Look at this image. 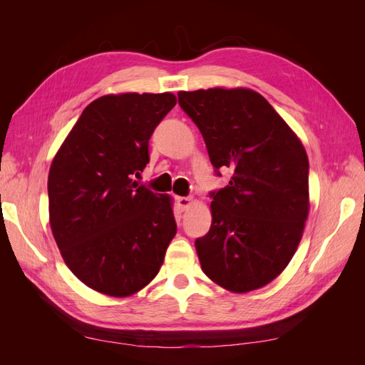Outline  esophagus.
Segmentation results:
<instances>
[{
	"mask_svg": "<svg viewBox=\"0 0 365 365\" xmlns=\"http://www.w3.org/2000/svg\"><path fill=\"white\" fill-rule=\"evenodd\" d=\"M176 202H178V207L181 210H185V208H189L190 204L193 202V197L192 196H180L178 200H176Z\"/></svg>",
	"mask_w": 365,
	"mask_h": 365,
	"instance_id": "esophagus-1",
	"label": "esophagus"
}]
</instances>
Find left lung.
I'll return each instance as SVG.
<instances>
[{
    "label": "left lung",
    "instance_id": "8db88e82",
    "mask_svg": "<svg viewBox=\"0 0 365 365\" xmlns=\"http://www.w3.org/2000/svg\"><path fill=\"white\" fill-rule=\"evenodd\" d=\"M178 103L201 130L216 173L212 227L195 240L208 279L231 292L272 282L300 244L309 213V161L302 141L267 98L248 88L180 91Z\"/></svg>",
    "mask_w": 365,
    "mask_h": 365
}]
</instances>
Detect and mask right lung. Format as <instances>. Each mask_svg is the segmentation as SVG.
Returning <instances> with one entry per match:
<instances>
[{"instance_id": "1", "label": "right lung", "mask_w": 365, "mask_h": 365, "mask_svg": "<svg viewBox=\"0 0 365 365\" xmlns=\"http://www.w3.org/2000/svg\"><path fill=\"white\" fill-rule=\"evenodd\" d=\"M176 105L172 93L96 98L53 158L48 210L71 272L91 289L128 297L158 274L176 235L169 196L134 181L149 138Z\"/></svg>"}]
</instances>
